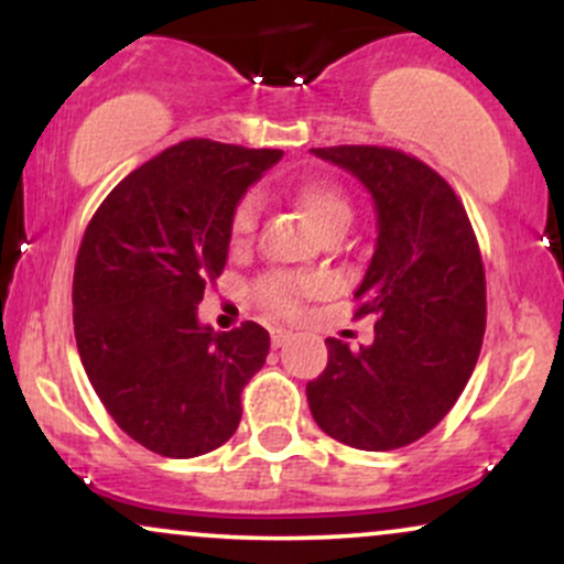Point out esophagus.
Returning a JSON list of instances; mask_svg holds the SVG:
<instances>
[{
	"label": "esophagus",
	"mask_w": 564,
	"mask_h": 564,
	"mask_svg": "<svg viewBox=\"0 0 564 564\" xmlns=\"http://www.w3.org/2000/svg\"><path fill=\"white\" fill-rule=\"evenodd\" d=\"M291 339H294V334L286 332V328H273V332H270V341H273V347L289 345Z\"/></svg>",
	"instance_id": "1"
}]
</instances>
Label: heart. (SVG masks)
Returning a JSON list of instances; mask_svg holds the SVG:
<instances>
[{
  "label": "heart",
  "instance_id": "heart-1",
  "mask_svg": "<svg viewBox=\"0 0 564 564\" xmlns=\"http://www.w3.org/2000/svg\"><path fill=\"white\" fill-rule=\"evenodd\" d=\"M300 196V204L304 206L313 223L323 230V236H332V232H345V228L352 219V204H349V196L341 191L339 185L332 183V180H304L296 191ZM260 196L257 193H243L241 198L236 200L230 212L228 223V236L232 249H243L246 243L254 236L257 225H260ZM326 289V281L321 275H307V273H283V270H275V273L262 275L260 281L254 283V300L260 302V307L268 310V313L281 315V318H294L300 315L302 304L310 300V296L321 294Z\"/></svg>",
  "mask_w": 564,
  "mask_h": 564
}]
</instances>
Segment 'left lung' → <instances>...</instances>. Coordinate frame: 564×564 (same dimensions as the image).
Here are the masks:
<instances>
[{
	"label": "left lung",
	"mask_w": 564,
	"mask_h": 564,
	"mask_svg": "<svg viewBox=\"0 0 564 564\" xmlns=\"http://www.w3.org/2000/svg\"><path fill=\"white\" fill-rule=\"evenodd\" d=\"M371 191L377 251L355 291L373 315V345L326 339L328 364L307 384L326 435L360 451H394L435 430L480 358L485 268L462 198L411 153L379 145L313 148Z\"/></svg>",
	"instance_id": "1"
}]
</instances>
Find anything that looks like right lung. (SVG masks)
<instances>
[{
  "instance_id": "1",
  "label": "right lung",
  "mask_w": 564,
  "mask_h": 564,
  "mask_svg": "<svg viewBox=\"0 0 564 564\" xmlns=\"http://www.w3.org/2000/svg\"><path fill=\"white\" fill-rule=\"evenodd\" d=\"M270 148L185 140L127 174L97 206L74 268V334L97 398L142 448L193 458L228 443L270 334L198 326L228 262L236 200L281 159Z\"/></svg>"
}]
</instances>
